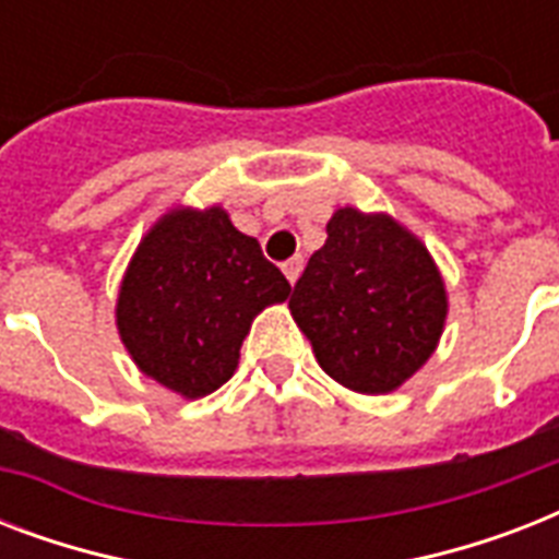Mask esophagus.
Here are the masks:
<instances>
[{
  "label": "esophagus",
  "instance_id": "1",
  "mask_svg": "<svg viewBox=\"0 0 559 559\" xmlns=\"http://www.w3.org/2000/svg\"><path fill=\"white\" fill-rule=\"evenodd\" d=\"M301 266H305V258H301V254H296V258H289V261L284 263V266H281V270H284V275H287L289 284H296L298 275H301Z\"/></svg>",
  "mask_w": 559,
  "mask_h": 559
}]
</instances>
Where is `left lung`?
Here are the masks:
<instances>
[{
	"label": "left lung",
	"mask_w": 559,
	"mask_h": 559,
	"mask_svg": "<svg viewBox=\"0 0 559 559\" xmlns=\"http://www.w3.org/2000/svg\"><path fill=\"white\" fill-rule=\"evenodd\" d=\"M289 313L328 377L357 394H389L435 354L450 296L420 237L385 211L345 205L328 219Z\"/></svg>",
	"instance_id": "obj_1"
}]
</instances>
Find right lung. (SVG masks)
I'll return each mask as SVG.
<instances>
[{
	"instance_id": "1",
	"label": "right lung",
	"mask_w": 559,
	"mask_h": 559,
	"mask_svg": "<svg viewBox=\"0 0 559 559\" xmlns=\"http://www.w3.org/2000/svg\"><path fill=\"white\" fill-rule=\"evenodd\" d=\"M289 293V281L223 205H174L127 263L116 328L144 377L197 400L237 371L254 316Z\"/></svg>"
}]
</instances>
